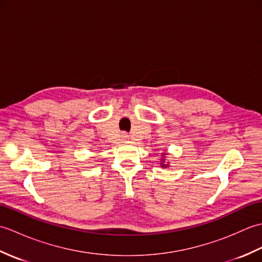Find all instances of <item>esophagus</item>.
<instances>
[{"label":"esophagus","mask_w":262,"mask_h":262,"mask_svg":"<svg viewBox=\"0 0 262 262\" xmlns=\"http://www.w3.org/2000/svg\"><path fill=\"white\" fill-rule=\"evenodd\" d=\"M121 137H122V140H124V141H127V140H128V136H127L126 134H122Z\"/></svg>","instance_id":"1"}]
</instances>
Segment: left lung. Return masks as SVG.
<instances>
[{"instance_id":"1","label":"left lung","mask_w":262,"mask_h":262,"mask_svg":"<svg viewBox=\"0 0 262 262\" xmlns=\"http://www.w3.org/2000/svg\"><path fill=\"white\" fill-rule=\"evenodd\" d=\"M165 155H166V153H162V159H161V166H162V168H169L170 166V163L168 162V163H165Z\"/></svg>"}]
</instances>
